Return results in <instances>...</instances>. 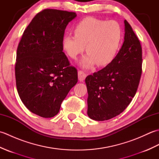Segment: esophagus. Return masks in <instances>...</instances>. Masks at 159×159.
Instances as JSON below:
<instances>
[{"instance_id": "obj_1", "label": "esophagus", "mask_w": 159, "mask_h": 159, "mask_svg": "<svg viewBox=\"0 0 159 159\" xmlns=\"http://www.w3.org/2000/svg\"><path fill=\"white\" fill-rule=\"evenodd\" d=\"M78 76H79V80L80 81H83L87 76V74L84 71L79 70L78 72Z\"/></svg>"}]
</instances>
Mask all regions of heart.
I'll return each mask as SVG.
<instances>
[{
	"label": "heart",
	"instance_id": "heart-1",
	"mask_svg": "<svg viewBox=\"0 0 159 159\" xmlns=\"http://www.w3.org/2000/svg\"><path fill=\"white\" fill-rule=\"evenodd\" d=\"M74 35L67 34L62 38L64 52L75 59L84 50L88 54L80 61L86 68L96 63L105 66L116 57L122 39V29L113 20L107 21L94 17H87L78 22L74 28Z\"/></svg>",
	"mask_w": 159,
	"mask_h": 159
}]
</instances>
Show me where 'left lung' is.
Here are the masks:
<instances>
[{"label": "left lung", "mask_w": 159, "mask_h": 159, "mask_svg": "<svg viewBox=\"0 0 159 159\" xmlns=\"http://www.w3.org/2000/svg\"><path fill=\"white\" fill-rule=\"evenodd\" d=\"M124 42L112 61L86 77L87 115L104 121L126 109L139 86L142 73V48L131 26L124 20Z\"/></svg>", "instance_id": "8db88e82"}]
</instances>
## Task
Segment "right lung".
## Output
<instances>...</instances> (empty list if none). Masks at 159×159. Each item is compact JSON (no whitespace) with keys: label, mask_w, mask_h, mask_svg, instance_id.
Wrapping results in <instances>:
<instances>
[{"label":"right lung","mask_w":159,"mask_h":159,"mask_svg":"<svg viewBox=\"0 0 159 159\" xmlns=\"http://www.w3.org/2000/svg\"><path fill=\"white\" fill-rule=\"evenodd\" d=\"M76 13L46 9L39 12L24 31L17 48L15 75L22 102L38 116L48 118L78 82L75 67L63 52L65 29Z\"/></svg>","instance_id":"add662e5"}]
</instances>
